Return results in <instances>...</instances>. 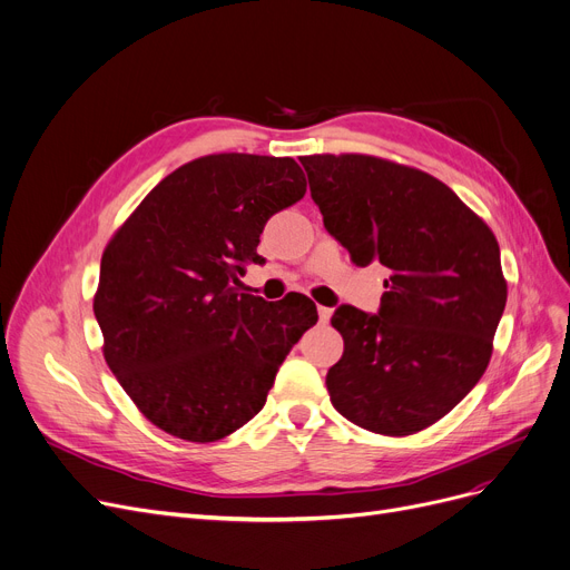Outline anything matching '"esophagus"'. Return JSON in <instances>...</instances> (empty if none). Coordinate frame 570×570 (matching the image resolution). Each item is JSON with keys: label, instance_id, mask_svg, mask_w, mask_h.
Masks as SVG:
<instances>
[{"label": "esophagus", "instance_id": "esophagus-1", "mask_svg": "<svg viewBox=\"0 0 570 570\" xmlns=\"http://www.w3.org/2000/svg\"><path fill=\"white\" fill-rule=\"evenodd\" d=\"M317 315H320V322H322V324H327V322H330V317H332V308H327V306H317Z\"/></svg>", "mask_w": 570, "mask_h": 570}]
</instances>
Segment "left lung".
<instances>
[{
  "mask_svg": "<svg viewBox=\"0 0 570 570\" xmlns=\"http://www.w3.org/2000/svg\"><path fill=\"white\" fill-rule=\"evenodd\" d=\"M311 197L357 266L390 268L377 315L341 306L334 409L383 436L445 417L482 377L508 299L494 232L415 167L343 153L306 155Z\"/></svg>",
  "mask_w": 570,
  "mask_h": 570,
  "instance_id": "8db88e82",
  "label": "left lung"
}]
</instances>
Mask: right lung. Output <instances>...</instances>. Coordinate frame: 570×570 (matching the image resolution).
I'll return each instance as SVG.
<instances>
[{"mask_svg": "<svg viewBox=\"0 0 570 570\" xmlns=\"http://www.w3.org/2000/svg\"><path fill=\"white\" fill-rule=\"evenodd\" d=\"M306 195L292 157L204 155L161 178L106 243L95 292L104 360L157 429L220 441L266 403L317 322L304 294L238 289L271 215Z\"/></svg>", "mask_w": 570, "mask_h": 570, "instance_id": "obj_1", "label": "right lung"}]
</instances>
